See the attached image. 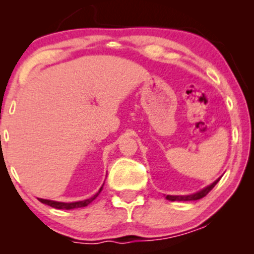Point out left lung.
Segmentation results:
<instances>
[{"label": "left lung", "instance_id": "left-lung-1", "mask_svg": "<svg viewBox=\"0 0 254 254\" xmlns=\"http://www.w3.org/2000/svg\"><path fill=\"white\" fill-rule=\"evenodd\" d=\"M220 179H221V177L218 178V179L215 180L214 183L210 184V185L205 186V188L202 189V190L194 192V193L184 194V196H172V194H167V196H166V199L171 200V202H190V200L200 199V198H203L204 196H206V194H208L209 192H210L212 189H214V186L216 185V184L218 183V180H220Z\"/></svg>", "mask_w": 254, "mask_h": 254}]
</instances>
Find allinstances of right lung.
<instances>
[{"instance_id":"right-lung-1","label":"right lung","mask_w":254,"mask_h":254,"mask_svg":"<svg viewBox=\"0 0 254 254\" xmlns=\"http://www.w3.org/2000/svg\"><path fill=\"white\" fill-rule=\"evenodd\" d=\"M103 188H104V184H103V186H101V188L99 189V191L94 194V196H92L90 198H88V199L78 200V202L65 203V202H57V200H51V199H43V198H38V199H39V202L46 204V205H50V206H52V208H55V209H64V210H70V209L83 208V206L88 205V204L92 203L93 200H94L95 198L99 196V193H100V192L103 191Z\"/></svg>"}]
</instances>
